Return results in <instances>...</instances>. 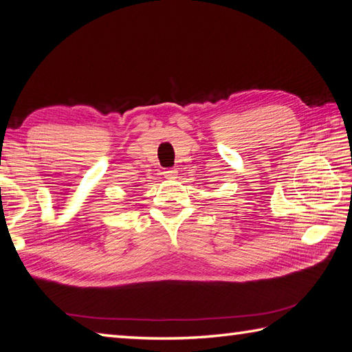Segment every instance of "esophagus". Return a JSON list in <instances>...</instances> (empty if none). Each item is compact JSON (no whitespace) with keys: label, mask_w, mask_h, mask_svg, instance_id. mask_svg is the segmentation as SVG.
<instances>
[{"label":"esophagus","mask_w":352,"mask_h":352,"mask_svg":"<svg viewBox=\"0 0 352 352\" xmlns=\"http://www.w3.org/2000/svg\"><path fill=\"white\" fill-rule=\"evenodd\" d=\"M163 174L164 178H168V180H174V178H177V169H166Z\"/></svg>","instance_id":"obj_1"}]
</instances>
